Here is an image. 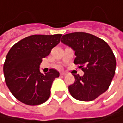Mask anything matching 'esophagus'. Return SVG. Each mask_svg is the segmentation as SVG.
I'll list each match as a JSON object with an SVG mask.
<instances>
[{"label":"esophagus","instance_id":"esophagus-1","mask_svg":"<svg viewBox=\"0 0 123 123\" xmlns=\"http://www.w3.org/2000/svg\"><path fill=\"white\" fill-rule=\"evenodd\" d=\"M67 74V73H66V72H61L60 73V75L61 76H66Z\"/></svg>","mask_w":123,"mask_h":123}]
</instances>
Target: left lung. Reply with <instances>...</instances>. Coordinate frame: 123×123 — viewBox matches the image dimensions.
I'll return each instance as SVG.
<instances>
[{
  "label": "left lung",
  "instance_id": "left-lung-1",
  "mask_svg": "<svg viewBox=\"0 0 123 123\" xmlns=\"http://www.w3.org/2000/svg\"><path fill=\"white\" fill-rule=\"evenodd\" d=\"M61 41L75 51L74 63L84 72L82 76L74 74L75 82L68 87L71 96L82 101L97 98L108 90L115 74L111 49L103 39L83 32L66 34Z\"/></svg>",
  "mask_w": 123,
  "mask_h": 123
}]
</instances>
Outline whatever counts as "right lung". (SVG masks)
<instances>
[{
	"label": "right lung",
	"mask_w": 123,
	"mask_h": 123,
	"mask_svg": "<svg viewBox=\"0 0 123 123\" xmlns=\"http://www.w3.org/2000/svg\"><path fill=\"white\" fill-rule=\"evenodd\" d=\"M62 34L33 35L26 37L10 49L3 65L5 82L14 97L30 106L47 101L55 78V69L42 74L39 66L60 41Z\"/></svg>",
	"instance_id": "add662e5"
}]
</instances>
